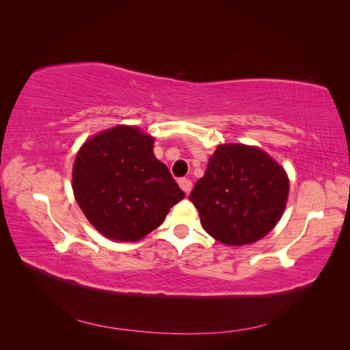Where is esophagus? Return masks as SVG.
Segmentation results:
<instances>
[{
    "label": "esophagus",
    "mask_w": 350,
    "mask_h": 350,
    "mask_svg": "<svg viewBox=\"0 0 350 350\" xmlns=\"http://www.w3.org/2000/svg\"><path fill=\"white\" fill-rule=\"evenodd\" d=\"M178 184H179V187H181V189H183V191H184L185 194H188L189 191H191L193 183H191V179H189V178H181V179H178Z\"/></svg>",
    "instance_id": "34e87169"
}]
</instances>
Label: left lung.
Listing matches in <instances>:
<instances>
[{"instance_id": "left-lung-1", "label": "left lung", "mask_w": 350, "mask_h": 350, "mask_svg": "<svg viewBox=\"0 0 350 350\" xmlns=\"http://www.w3.org/2000/svg\"><path fill=\"white\" fill-rule=\"evenodd\" d=\"M288 194V175L267 153L225 144L210 157L189 200L208 235L226 245H245L278 225Z\"/></svg>"}]
</instances>
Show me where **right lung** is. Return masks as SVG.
Listing matches in <instances>:
<instances>
[{"label": "right lung", "mask_w": 350, "mask_h": 350, "mask_svg": "<svg viewBox=\"0 0 350 350\" xmlns=\"http://www.w3.org/2000/svg\"><path fill=\"white\" fill-rule=\"evenodd\" d=\"M72 191L90 224L115 241L150 234L185 197L154 157L152 137L122 125L81 146L72 166Z\"/></svg>", "instance_id": "1"}]
</instances>
